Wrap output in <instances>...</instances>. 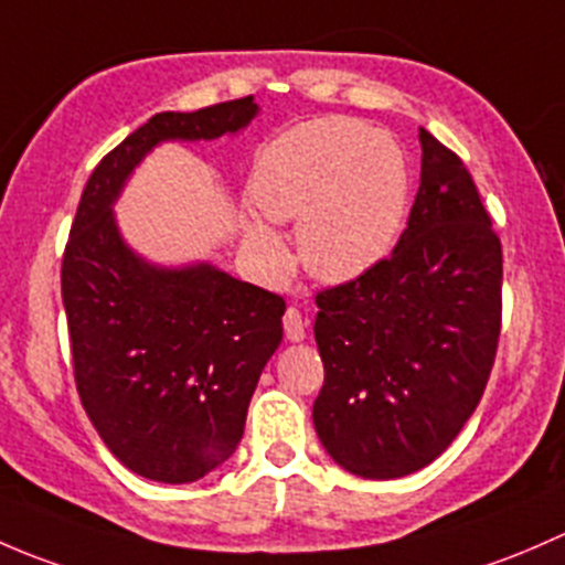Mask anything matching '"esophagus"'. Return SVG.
I'll list each match as a JSON object with an SVG mask.
<instances>
[{
  "label": "esophagus",
  "mask_w": 565,
  "mask_h": 565,
  "mask_svg": "<svg viewBox=\"0 0 565 565\" xmlns=\"http://www.w3.org/2000/svg\"><path fill=\"white\" fill-rule=\"evenodd\" d=\"M282 326H285V337H288L290 342H301L307 337L305 318H301V312L296 310V307H288V310H285Z\"/></svg>",
  "instance_id": "34e87169"
}]
</instances>
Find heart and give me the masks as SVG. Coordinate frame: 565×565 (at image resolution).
Returning a JSON list of instances; mask_svg holds the SVG:
<instances>
[{
    "label": "heart",
    "mask_w": 565,
    "mask_h": 565,
    "mask_svg": "<svg viewBox=\"0 0 565 565\" xmlns=\"http://www.w3.org/2000/svg\"><path fill=\"white\" fill-rule=\"evenodd\" d=\"M253 198L275 223L301 218V264L321 280L345 282L392 247L408 206V168L392 138L334 116L277 138L255 168ZM244 242L258 266L282 271V242L260 214L244 217Z\"/></svg>",
    "instance_id": "heart-1"
}]
</instances>
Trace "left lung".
Segmentation results:
<instances>
[{
	"label": "left lung",
	"mask_w": 565,
	"mask_h": 565,
	"mask_svg": "<svg viewBox=\"0 0 565 565\" xmlns=\"http://www.w3.org/2000/svg\"><path fill=\"white\" fill-rule=\"evenodd\" d=\"M422 184L388 258L316 296L323 386L312 422L337 465L399 479L449 449L484 394L503 249L468 168L418 130Z\"/></svg>",
	"instance_id": "left-lung-1"
}]
</instances>
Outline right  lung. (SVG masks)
<instances>
[{
	"label": "right lung",
	"mask_w": 565,
	"mask_h": 565,
	"mask_svg": "<svg viewBox=\"0 0 565 565\" xmlns=\"http://www.w3.org/2000/svg\"><path fill=\"white\" fill-rule=\"evenodd\" d=\"M255 114L253 95L154 114L92 171L62 258L81 405L110 455L162 484L203 479L236 451L260 370L282 342L285 299L209 264H147L110 206L160 141H212Z\"/></svg>",
	"instance_id": "1"
}]
</instances>
